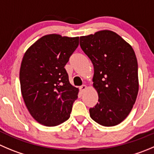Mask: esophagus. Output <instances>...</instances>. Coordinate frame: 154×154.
<instances>
[{"label": "esophagus", "instance_id": "1", "mask_svg": "<svg viewBox=\"0 0 154 154\" xmlns=\"http://www.w3.org/2000/svg\"><path fill=\"white\" fill-rule=\"evenodd\" d=\"M79 89H80V91H81L82 92H84L85 91L86 89H87V86H86L85 85H83L80 86Z\"/></svg>", "mask_w": 154, "mask_h": 154}]
</instances>
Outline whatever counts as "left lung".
<instances>
[{"label": "left lung", "instance_id": "8db88e82", "mask_svg": "<svg viewBox=\"0 0 154 154\" xmlns=\"http://www.w3.org/2000/svg\"><path fill=\"white\" fill-rule=\"evenodd\" d=\"M80 46L93 63V86L98 94V103L89 109L90 116L103 126L118 125L131 112L138 93L134 50L109 30L82 36Z\"/></svg>", "mask_w": 154, "mask_h": 154}]
</instances>
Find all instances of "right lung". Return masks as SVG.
<instances>
[{"label": "right lung", "instance_id": "add662e5", "mask_svg": "<svg viewBox=\"0 0 154 154\" xmlns=\"http://www.w3.org/2000/svg\"><path fill=\"white\" fill-rule=\"evenodd\" d=\"M79 46V37L51 34L35 42L23 58L21 92L32 116L40 124L56 126L70 116L79 88L73 87L64 66Z\"/></svg>", "mask_w": 154, "mask_h": 154}]
</instances>
